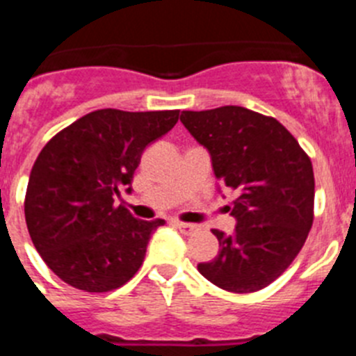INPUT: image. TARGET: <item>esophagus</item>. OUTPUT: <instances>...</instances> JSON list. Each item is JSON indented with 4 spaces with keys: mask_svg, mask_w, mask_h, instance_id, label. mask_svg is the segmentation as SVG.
<instances>
[{
    "mask_svg": "<svg viewBox=\"0 0 356 356\" xmlns=\"http://www.w3.org/2000/svg\"><path fill=\"white\" fill-rule=\"evenodd\" d=\"M175 226H176V228H178V229H180L181 234H185V235L196 234L197 229H200V226L193 225V222H178V221H176Z\"/></svg>",
    "mask_w": 356,
    "mask_h": 356,
    "instance_id": "34e87169",
    "label": "esophagus"
}]
</instances>
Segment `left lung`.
I'll return each mask as SVG.
<instances>
[{"mask_svg": "<svg viewBox=\"0 0 356 356\" xmlns=\"http://www.w3.org/2000/svg\"><path fill=\"white\" fill-rule=\"evenodd\" d=\"M180 121L237 194L235 232L213 229L221 250L197 271L225 291H260L291 266L312 228V162L284 124L244 106L185 110Z\"/></svg>", "mask_w": 356, "mask_h": 356, "instance_id": "1", "label": "left lung"}]
</instances>
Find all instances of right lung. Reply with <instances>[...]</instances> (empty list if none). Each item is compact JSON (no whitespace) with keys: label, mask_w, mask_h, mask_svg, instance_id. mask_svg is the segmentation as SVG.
<instances>
[{"label":"right lung","mask_w":356,"mask_h":356,"mask_svg":"<svg viewBox=\"0 0 356 356\" xmlns=\"http://www.w3.org/2000/svg\"><path fill=\"white\" fill-rule=\"evenodd\" d=\"M180 110L103 108L56 134L37 156L24 217L31 242L60 280L85 292L121 287L139 271L163 219L143 221L115 196L131 180L147 144L178 122Z\"/></svg>","instance_id":"1"}]
</instances>
